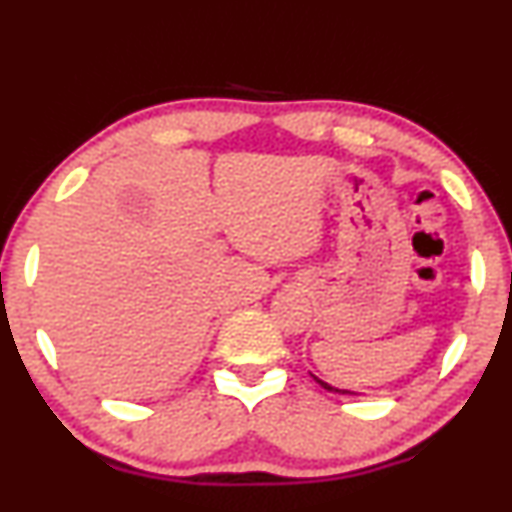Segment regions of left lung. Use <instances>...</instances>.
<instances>
[{
  "mask_svg": "<svg viewBox=\"0 0 512 512\" xmlns=\"http://www.w3.org/2000/svg\"><path fill=\"white\" fill-rule=\"evenodd\" d=\"M317 379V377H315ZM317 384H322L326 391H334V393H350V391H343V389H336V386H331V384H326V381H322V379H317Z\"/></svg>",
  "mask_w": 512,
  "mask_h": 512,
  "instance_id": "obj_1",
  "label": "left lung"
}]
</instances>
